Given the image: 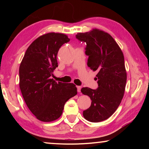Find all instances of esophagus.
<instances>
[{
  "label": "esophagus",
  "instance_id": "obj_1",
  "mask_svg": "<svg viewBox=\"0 0 149 149\" xmlns=\"http://www.w3.org/2000/svg\"><path fill=\"white\" fill-rule=\"evenodd\" d=\"M81 86H77V91H78V92H81Z\"/></svg>",
  "mask_w": 149,
  "mask_h": 149
}]
</instances>
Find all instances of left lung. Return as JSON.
Instances as JSON below:
<instances>
[{
  "instance_id": "left-lung-1",
  "label": "left lung",
  "mask_w": 149,
  "mask_h": 149,
  "mask_svg": "<svg viewBox=\"0 0 149 149\" xmlns=\"http://www.w3.org/2000/svg\"><path fill=\"white\" fill-rule=\"evenodd\" d=\"M76 37L86 42L87 66L97 71L98 79L96 89H81L91 100L90 107L83 111V115L89 121H102L115 113L123 99L127 81L123 54L114 38L103 30L93 28L84 33L79 32Z\"/></svg>"
}]
</instances>
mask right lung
Here are the masks:
<instances>
[{"instance_id": "1", "label": "right lung", "mask_w": 149, "mask_h": 149, "mask_svg": "<svg viewBox=\"0 0 149 149\" xmlns=\"http://www.w3.org/2000/svg\"><path fill=\"white\" fill-rule=\"evenodd\" d=\"M63 33L40 36L28 47L19 66V88L24 101L36 119L50 122L62 115L64 104L77 93L73 83L56 82L51 76L58 66L57 55L69 42Z\"/></svg>"}]
</instances>
